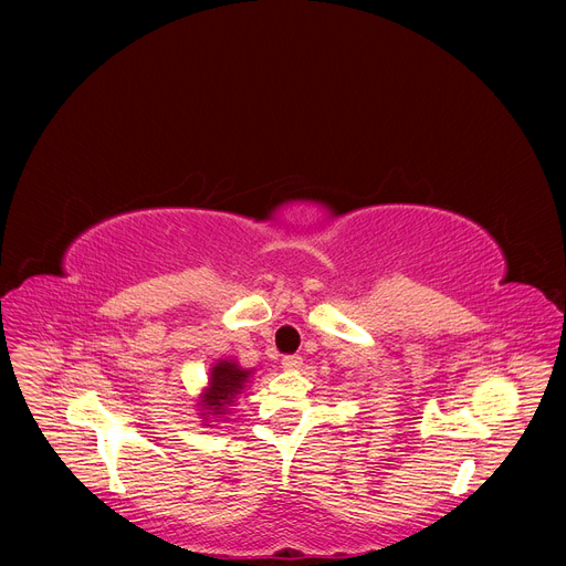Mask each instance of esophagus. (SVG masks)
I'll return each instance as SVG.
<instances>
[{"label": "esophagus", "mask_w": 566, "mask_h": 566, "mask_svg": "<svg viewBox=\"0 0 566 566\" xmlns=\"http://www.w3.org/2000/svg\"><path fill=\"white\" fill-rule=\"evenodd\" d=\"M301 365H303V358H301V355H284V358H282V367H284L286 371L301 369Z\"/></svg>", "instance_id": "esophagus-1"}]
</instances>
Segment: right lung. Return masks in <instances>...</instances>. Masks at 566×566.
Returning a JSON list of instances; mask_svg holds the SVG:
<instances>
[{
	"label": "right lung",
	"mask_w": 566,
	"mask_h": 566,
	"mask_svg": "<svg viewBox=\"0 0 566 566\" xmlns=\"http://www.w3.org/2000/svg\"><path fill=\"white\" fill-rule=\"evenodd\" d=\"M254 369H245L233 358H220L208 369V380L197 395V415L203 427H216L233 412L235 399L245 392Z\"/></svg>",
	"instance_id": "add662e5"
}]
</instances>
